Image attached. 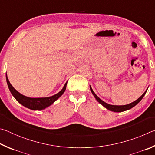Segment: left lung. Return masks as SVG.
Here are the masks:
<instances>
[{"mask_svg":"<svg viewBox=\"0 0 155 155\" xmlns=\"http://www.w3.org/2000/svg\"><path fill=\"white\" fill-rule=\"evenodd\" d=\"M90 88H91V91L92 92V93L94 95V97H95V99L97 100V101L99 103H100L103 106H104L106 109L109 110L110 111H112V112H124V111H126L127 110H130L131 108L134 107L135 105H136L138 103H139L141 100L142 99V98L143 97V96L145 95V94L146 93V91H145V93H143L142 96H141L139 99H137L136 101H135L134 102L131 103V104H129L128 105H110V104H107L106 103H105L104 101H103L101 99H99L98 97L96 95V94L94 93L93 89L90 86Z\"/></svg>","mask_w":155,"mask_h":155,"instance_id":"obj_1","label":"left lung"}]
</instances>
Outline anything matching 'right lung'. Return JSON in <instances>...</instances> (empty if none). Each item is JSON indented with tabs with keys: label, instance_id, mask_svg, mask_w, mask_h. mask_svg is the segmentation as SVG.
I'll use <instances>...</instances> for the list:
<instances>
[{
	"label": "right lung",
	"instance_id": "right-lung-1",
	"mask_svg": "<svg viewBox=\"0 0 155 155\" xmlns=\"http://www.w3.org/2000/svg\"><path fill=\"white\" fill-rule=\"evenodd\" d=\"M6 79L8 87L9 88V91L12 93V95L15 97V99L17 101L21 104L24 107L32 110H41L45 109V108L48 107L51 105L53 103L58 99L60 97H61L64 92L66 90L67 84H65L63 88L58 93L54 96H51L50 97H45V98H30V97H27L26 96H24L22 94L15 90V89L13 87L12 85L11 84L9 80H8L7 76L6 75Z\"/></svg>",
	"mask_w": 155,
	"mask_h": 155
}]
</instances>
